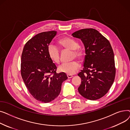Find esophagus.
Returning a JSON list of instances; mask_svg holds the SVG:
<instances>
[{"label":"esophagus","instance_id":"esophagus-1","mask_svg":"<svg viewBox=\"0 0 130 130\" xmlns=\"http://www.w3.org/2000/svg\"><path fill=\"white\" fill-rule=\"evenodd\" d=\"M67 76L68 78H71L73 77V76L72 75H67Z\"/></svg>","mask_w":130,"mask_h":130}]
</instances>
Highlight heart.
Returning a JSON list of instances; mask_svg holds the SVG:
<instances>
[{
	"label": "heart",
	"instance_id": "1",
	"mask_svg": "<svg viewBox=\"0 0 130 130\" xmlns=\"http://www.w3.org/2000/svg\"><path fill=\"white\" fill-rule=\"evenodd\" d=\"M59 45L64 48L73 51L74 56L81 58L83 56V52L79 49L77 42L70 38H63L58 42ZM48 54L50 58L56 63L60 61V52L58 48L54 44H50L48 46ZM80 67V64L77 61L74 60L69 63H63L58 66V70L60 72L68 75H72L76 73Z\"/></svg>",
	"mask_w": 130,
	"mask_h": 130
}]
</instances>
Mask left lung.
Here are the masks:
<instances>
[{
  "instance_id": "8db88e82",
  "label": "left lung",
  "mask_w": 130,
  "mask_h": 130,
  "mask_svg": "<svg viewBox=\"0 0 130 130\" xmlns=\"http://www.w3.org/2000/svg\"><path fill=\"white\" fill-rule=\"evenodd\" d=\"M72 35L82 40L86 54L83 70L78 74L82 80L78 92L88 100L99 99L110 89L115 79L112 46L105 37L93 28L80 29Z\"/></svg>"
}]
</instances>
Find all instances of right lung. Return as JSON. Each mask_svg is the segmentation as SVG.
I'll return each instance as SVG.
<instances>
[{"label":"right lung","mask_w":130,"mask_h":130,"mask_svg":"<svg viewBox=\"0 0 130 130\" xmlns=\"http://www.w3.org/2000/svg\"><path fill=\"white\" fill-rule=\"evenodd\" d=\"M56 34L54 30L37 34L26 43L22 55L21 75L25 84L32 96L43 103L55 99L67 79L65 73H56L57 67L47 52Z\"/></svg>","instance_id":"obj_1"}]
</instances>
